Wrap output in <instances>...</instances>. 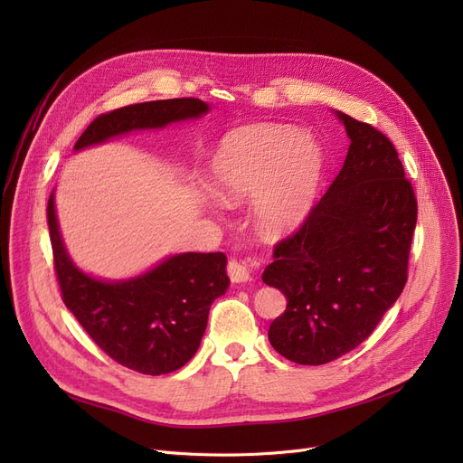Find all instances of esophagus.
Wrapping results in <instances>:
<instances>
[{
  "label": "esophagus",
  "instance_id": "obj_1",
  "mask_svg": "<svg viewBox=\"0 0 463 463\" xmlns=\"http://www.w3.org/2000/svg\"><path fill=\"white\" fill-rule=\"evenodd\" d=\"M227 272H229V278H231V281L232 283H248V281H251L253 278H251V272H250V269L246 264H241V262H238V260H229V264H227Z\"/></svg>",
  "mask_w": 463,
  "mask_h": 463
}]
</instances>
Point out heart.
Returning <instances> with one entry per match:
<instances>
[{"label":"heart","instance_id":"1","mask_svg":"<svg viewBox=\"0 0 463 463\" xmlns=\"http://www.w3.org/2000/svg\"><path fill=\"white\" fill-rule=\"evenodd\" d=\"M323 166V152L309 137L283 126H248L219 142L210 161L208 187L223 204L253 197L257 229L279 236L304 222L317 194Z\"/></svg>","mask_w":463,"mask_h":463}]
</instances>
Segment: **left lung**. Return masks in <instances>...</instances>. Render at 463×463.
<instances>
[{
  "instance_id": "obj_1",
  "label": "left lung",
  "mask_w": 463,
  "mask_h": 463,
  "mask_svg": "<svg viewBox=\"0 0 463 463\" xmlns=\"http://www.w3.org/2000/svg\"><path fill=\"white\" fill-rule=\"evenodd\" d=\"M351 140L345 163L304 225L274 248L262 281L287 309L272 321V347L321 366L358 347L407 281L417 199L394 144L335 110Z\"/></svg>"
}]
</instances>
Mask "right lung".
<instances>
[{
	"mask_svg": "<svg viewBox=\"0 0 463 463\" xmlns=\"http://www.w3.org/2000/svg\"><path fill=\"white\" fill-rule=\"evenodd\" d=\"M208 110V103L193 97L129 105L97 116L75 150L131 131L201 118ZM46 217L63 302L93 342L121 366L144 375H163L185 366L201 345L212 302L229 288L225 253H178L140 276L99 279L82 272L69 257L54 193L48 199Z\"/></svg>",
	"mask_w": 463,
	"mask_h": 463,
	"instance_id": "add662e5",
	"label": "right lung"
}]
</instances>
